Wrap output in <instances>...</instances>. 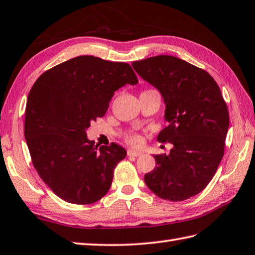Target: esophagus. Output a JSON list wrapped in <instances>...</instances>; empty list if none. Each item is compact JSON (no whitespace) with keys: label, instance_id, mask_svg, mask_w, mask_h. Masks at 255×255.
Listing matches in <instances>:
<instances>
[{"label":"esophagus","instance_id":"obj_1","mask_svg":"<svg viewBox=\"0 0 255 255\" xmlns=\"http://www.w3.org/2000/svg\"><path fill=\"white\" fill-rule=\"evenodd\" d=\"M128 156H133V157H138V156L142 155V151L128 149Z\"/></svg>","mask_w":255,"mask_h":255}]
</instances>
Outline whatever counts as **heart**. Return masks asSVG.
Instances as JSON below:
<instances>
[{"mask_svg": "<svg viewBox=\"0 0 255 255\" xmlns=\"http://www.w3.org/2000/svg\"><path fill=\"white\" fill-rule=\"evenodd\" d=\"M128 142L131 144V145H134V146H137V145H140L142 144V137H140V135L136 134V133H132V134H128L126 136Z\"/></svg>", "mask_w": 255, "mask_h": 255, "instance_id": "obj_1", "label": "heart"}]
</instances>
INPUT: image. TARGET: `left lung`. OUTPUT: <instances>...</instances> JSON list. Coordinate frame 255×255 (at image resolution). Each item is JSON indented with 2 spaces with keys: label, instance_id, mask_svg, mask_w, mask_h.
<instances>
[{
  "label": "left lung",
  "instance_id": "left-lung-1",
  "mask_svg": "<svg viewBox=\"0 0 255 255\" xmlns=\"http://www.w3.org/2000/svg\"><path fill=\"white\" fill-rule=\"evenodd\" d=\"M137 74L159 90L168 122L157 139L173 145L155 155L144 180L162 200L181 202L204 190L224 157L229 113L219 86L204 70L172 55L135 61Z\"/></svg>",
  "mask_w": 255,
  "mask_h": 255
}]
</instances>
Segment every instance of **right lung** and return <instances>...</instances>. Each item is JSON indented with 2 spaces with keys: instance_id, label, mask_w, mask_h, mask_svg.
<instances>
[{
  "instance_id": "obj_1",
  "label": "right lung",
  "mask_w": 255,
  "mask_h": 255,
  "mask_svg": "<svg viewBox=\"0 0 255 255\" xmlns=\"http://www.w3.org/2000/svg\"><path fill=\"white\" fill-rule=\"evenodd\" d=\"M137 83L128 63L81 55L42 73L32 85L25 138L39 177L60 199L93 204L109 191L127 150L116 143L98 147L86 129L106 115L116 90Z\"/></svg>"
}]
</instances>
